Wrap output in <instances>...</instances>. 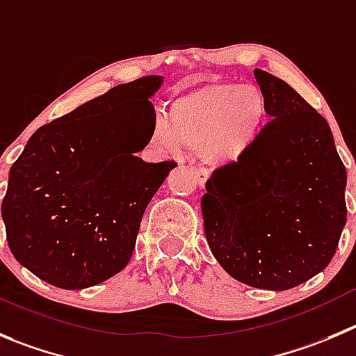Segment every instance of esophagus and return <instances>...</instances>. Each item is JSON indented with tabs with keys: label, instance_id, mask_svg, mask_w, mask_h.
<instances>
[{
	"label": "esophagus",
	"instance_id": "obj_1",
	"mask_svg": "<svg viewBox=\"0 0 356 356\" xmlns=\"http://www.w3.org/2000/svg\"><path fill=\"white\" fill-rule=\"evenodd\" d=\"M194 175H195V181H197L201 187H204L206 181H208V178H209V172L206 171V169L199 168V169H194Z\"/></svg>",
	"mask_w": 356,
	"mask_h": 356
}]
</instances>
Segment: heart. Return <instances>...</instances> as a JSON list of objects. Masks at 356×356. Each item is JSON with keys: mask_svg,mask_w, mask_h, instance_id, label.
<instances>
[{"mask_svg": "<svg viewBox=\"0 0 356 356\" xmlns=\"http://www.w3.org/2000/svg\"><path fill=\"white\" fill-rule=\"evenodd\" d=\"M267 122V97L252 83L208 82L172 99L152 125V141L168 152L197 147L208 164L238 162L259 140Z\"/></svg>", "mask_w": 356, "mask_h": 356, "instance_id": "b5f03b06", "label": "heart"}]
</instances>
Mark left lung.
Masks as SVG:
<instances>
[{
  "label": "left lung",
  "mask_w": 356,
  "mask_h": 356,
  "mask_svg": "<svg viewBox=\"0 0 356 356\" xmlns=\"http://www.w3.org/2000/svg\"><path fill=\"white\" fill-rule=\"evenodd\" d=\"M253 74L273 120L238 162L213 171L201 208L220 266L280 292L332 260L346 223V168L327 120L282 79Z\"/></svg>",
  "instance_id": "8db88e82"
}]
</instances>
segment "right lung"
Here are the masks:
<instances>
[{
	"mask_svg": "<svg viewBox=\"0 0 356 356\" xmlns=\"http://www.w3.org/2000/svg\"><path fill=\"white\" fill-rule=\"evenodd\" d=\"M161 83L155 74L122 83L42 125L10 168L6 241L40 280L80 290L127 266L145 209L176 165L134 155L152 138L148 97Z\"/></svg>",
	"mask_w": 356,
	"mask_h": 356,
	"instance_id": "1",
	"label": "right lung"
}]
</instances>
